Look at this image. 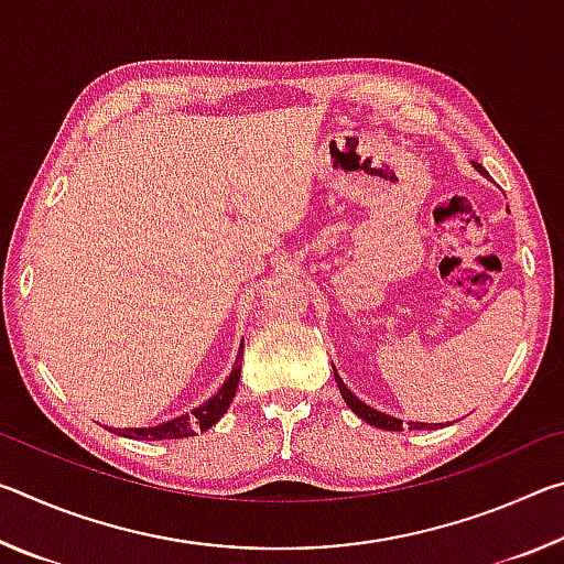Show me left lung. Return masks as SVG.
<instances>
[{
    "label": "left lung",
    "instance_id": "left-lung-1",
    "mask_svg": "<svg viewBox=\"0 0 564 564\" xmlns=\"http://www.w3.org/2000/svg\"><path fill=\"white\" fill-rule=\"evenodd\" d=\"M473 164H475V161H473ZM475 169L480 171V174H485V169H482L480 164H475ZM336 383H338L340 395H343V400H346V403H348V408H350L352 413H356L358 417L366 420V423L380 427V431H403V420L390 417V415H386V413H380V410H373L370 405L362 403V400H358L356 395L350 393V390L346 388V383H343L338 373H336ZM408 425H410V431H423V427H427L425 423H408Z\"/></svg>",
    "mask_w": 564,
    "mask_h": 564
}]
</instances>
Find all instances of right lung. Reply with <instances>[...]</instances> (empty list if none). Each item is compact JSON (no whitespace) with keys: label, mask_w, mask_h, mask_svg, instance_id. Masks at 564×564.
<instances>
[{"label":"right lung","mask_w":564,"mask_h":564,"mask_svg":"<svg viewBox=\"0 0 564 564\" xmlns=\"http://www.w3.org/2000/svg\"><path fill=\"white\" fill-rule=\"evenodd\" d=\"M241 358H243V350L238 352L234 373L228 376L221 390H218L214 398H208L204 405H198L194 413L174 417V420H169V423H161L156 427H127V431H113V433L123 435V437H133V441H176V437H191L198 431L202 433L208 431V427H214L218 420H221L228 405H231L236 388H238V378H241Z\"/></svg>","instance_id":"add662e5"}]
</instances>
